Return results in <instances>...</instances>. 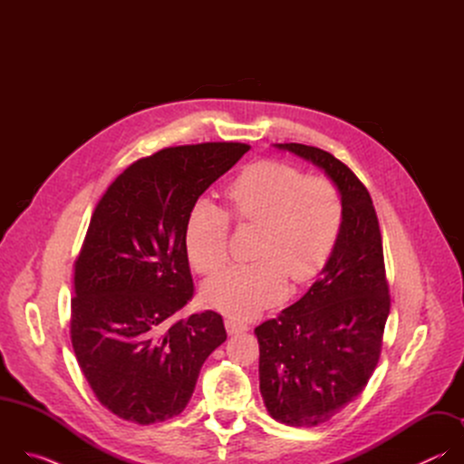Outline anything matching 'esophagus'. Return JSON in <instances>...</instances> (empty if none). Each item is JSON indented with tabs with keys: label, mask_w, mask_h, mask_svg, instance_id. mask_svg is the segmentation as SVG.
<instances>
[{
	"label": "esophagus",
	"mask_w": 464,
	"mask_h": 464,
	"mask_svg": "<svg viewBox=\"0 0 464 464\" xmlns=\"http://www.w3.org/2000/svg\"><path fill=\"white\" fill-rule=\"evenodd\" d=\"M226 328H227L229 334H237V333H244V330H247V323L240 321L237 317H227L226 319Z\"/></svg>",
	"instance_id": "1"
}]
</instances>
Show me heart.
<instances>
[{
    "mask_svg": "<svg viewBox=\"0 0 464 464\" xmlns=\"http://www.w3.org/2000/svg\"><path fill=\"white\" fill-rule=\"evenodd\" d=\"M227 212L238 224L260 226L255 262L237 264L204 286L206 301L233 315H251L295 285L315 279L333 256L343 227L338 187L323 176H304L288 163L264 160L246 167L226 188ZM231 222L208 200L196 202L185 226L192 266L218 272L229 256Z\"/></svg>",
    "mask_w": 464,
    "mask_h": 464,
    "instance_id": "b5f03b06",
    "label": "heart"
}]
</instances>
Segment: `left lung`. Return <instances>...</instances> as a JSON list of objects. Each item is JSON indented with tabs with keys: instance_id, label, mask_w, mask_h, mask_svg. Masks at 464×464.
<instances>
[{
	"instance_id": "left-lung-1",
	"label": "left lung",
	"mask_w": 464,
	"mask_h": 464,
	"mask_svg": "<svg viewBox=\"0 0 464 464\" xmlns=\"http://www.w3.org/2000/svg\"><path fill=\"white\" fill-rule=\"evenodd\" d=\"M276 147L323 169L343 202L342 235L319 279L279 317L255 328L264 406L286 426L310 428L333 419L365 389L380 360L391 297L365 185L321 149Z\"/></svg>"
}]
</instances>
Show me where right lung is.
Instances as JSON below:
<instances>
[{
  "label": "right lung",
  "instance_id": "right-lung-1",
  "mask_svg": "<svg viewBox=\"0 0 464 464\" xmlns=\"http://www.w3.org/2000/svg\"><path fill=\"white\" fill-rule=\"evenodd\" d=\"M244 143L163 149L131 163L99 200L75 260L70 334L97 401L119 419L163 422L190 401L222 315L172 321L194 294L190 209L246 152Z\"/></svg>",
  "mask_w": 464,
  "mask_h": 464
}]
</instances>
